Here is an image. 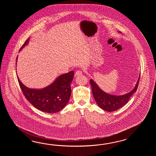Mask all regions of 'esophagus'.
Instances as JSON below:
<instances>
[{"label":"esophagus","mask_w":156,"mask_h":156,"mask_svg":"<svg viewBox=\"0 0 156 156\" xmlns=\"http://www.w3.org/2000/svg\"><path fill=\"white\" fill-rule=\"evenodd\" d=\"M81 75H82V71H80V70H78L75 73V76H79Z\"/></svg>","instance_id":"1"}]
</instances>
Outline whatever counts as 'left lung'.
Instances as JSON below:
<instances>
[{
	"label": "left lung",
	"mask_w": 156,
	"mask_h": 156,
	"mask_svg": "<svg viewBox=\"0 0 156 156\" xmlns=\"http://www.w3.org/2000/svg\"><path fill=\"white\" fill-rule=\"evenodd\" d=\"M119 32L121 33L120 32ZM140 75L134 89L129 93L122 95H114L105 93L100 88L93 80H90V83L91 86L93 96L98 106L101 109L109 112L115 111L124 106L128 102L133 94L136 93L139 83Z\"/></svg>",
	"instance_id": "1"
}]
</instances>
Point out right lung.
I'll list each match as a JSON object with an SVG mask.
<instances>
[{
	"mask_svg": "<svg viewBox=\"0 0 156 156\" xmlns=\"http://www.w3.org/2000/svg\"><path fill=\"white\" fill-rule=\"evenodd\" d=\"M30 38L20 48V51L29 43ZM17 58L16 61H17ZM74 76L73 71L57 77L50 85L41 89H30L25 86L18 76L20 89L27 100L34 107L43 112H58L66 105L70 99L71 84Z\"/></svg>",
	"mask_w": 156,
	"mask_h": 156,
	"instance_id": "right-lung-1",
	"label": "right lung"
}]
</instances>
